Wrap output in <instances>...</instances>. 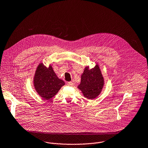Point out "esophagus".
Wrapping results in <instances>:
<instances>
[{
	"mask_svg": "<svg viewBox=\"0 0 148 148\" xmlns=\"http://www.w3.org/2000/svg\"><path fill=\"white\" fill-rule=\"evenodd\" d=\"M67 85H69V86H73L74 85V83L73 82H69L68 83H67Z\"/></svg>",
	"mask_w": 148,
	"mask_h": 148,
	"instance_id": "esophagus-1",
	"label": "esophagus"
}]
</instances>
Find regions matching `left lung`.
Wrapping results in <instances>:
<instances>
[{
  "label": "left lung",
  "instance_id": "left-lung-1",
  "mask_svg": "<svg viewBox=\"0 0 148 148\" xmlns=\"http://www.w3.org/2000/svg\"><path fill=\"white\" fill-rule=\"evenodd\" d=\"M104 84V80L99 66L96 64L91 69L89 66L85 68L78 88L82 91L85 97L93 100L100 94Z\"/></svg>",
  "mask_w": 148,
  "mask_h": 148
}]
</instances>
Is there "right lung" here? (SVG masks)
Instances as JSON below:
<instances>
[{
	"label": "right lung",
	"mask_w": 148,
	"mask_h": 148,
	"mask_svg": "<svg viewBox=\"0 0 148 148\" xmlns=\"http://www.w3.org/2000/svg\"><path fill=\"white\" fill-rule=\"evenodd\" d=\"M33 84L37 93L44 99L49 100L65 84L54 72L51 65L45 67L40 63L35 72Z\"/></svg>",
	"instance_id": "1"
}]
</instances>
